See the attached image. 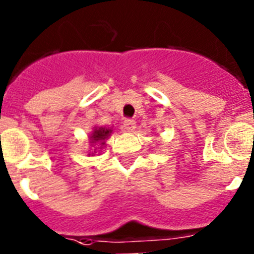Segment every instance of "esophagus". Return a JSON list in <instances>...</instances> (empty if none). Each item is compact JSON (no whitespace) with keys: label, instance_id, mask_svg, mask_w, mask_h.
<instances>
[{"label":"esophagus","instance_id":"34e87169","mask_svg":"<svg viewBox=\"0 0 254 254\" xmlns=\"http://www.w3.org/2000/svg\"><path fill=\"white\" fill-rule=\"evenodd\" d=\"M123 127H125L126 131H133L136 128V121L132 120V118H126L123 121Z\"/></svg>","mask_w":254,"mask_h":254}]
</instances>
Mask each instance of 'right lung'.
<instances>
[{
  "mask_svg": "<svg viewBox=\"0 0 254 254\" xmlns=\"http://www.w3.org/2000/svg\"><path fill=\"white\" fill-rule=\"evenodd\" d=\"M112 133V129L109 128H103V127H98V128H94L93 133L90 136V142L93 145H104V140H107L108 136Z\"/></svg>",
  "mask_w": 254,
  "mask_h": 254,
  "instance_id": "right-lung-1",
  "label": "right lung"
}]
</instances>
